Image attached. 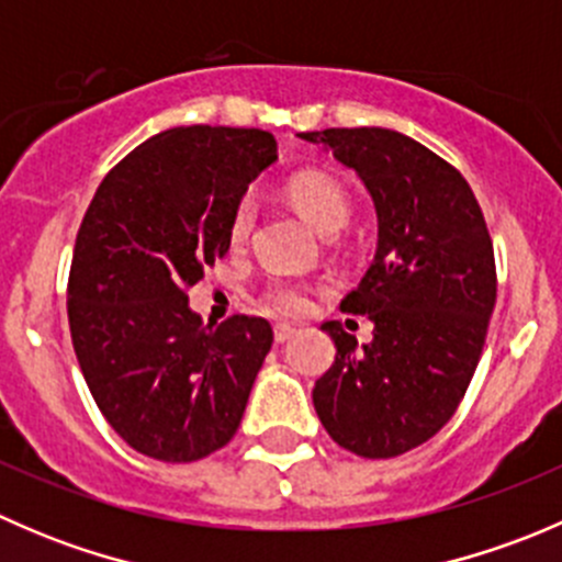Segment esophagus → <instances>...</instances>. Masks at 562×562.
<instances>
[{"label":"esophagus","mask_w":562,"mask_h":562,"mask_svg":"<svg viewBox=\"0 0 562 562\" xmlns=\"http://www.w3.org/2000/svg\"><path fill=\"white\" fill-rule=\"evenodd\" d=\"M293 334H296V328H293L291 323H277V326H274V339H277V342H288V339H291Z\"/></svg>","instance_id":"34e87169"}]
</instances>
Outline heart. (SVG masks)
Listing matches in <instances>:
<instances>
[{
	"mask_svg": "<svg viewBox=\"0 0 562 562\" xmlns=\"http://www.w3.org/2000/svg\"><path fill=\"white\" fill-rule=\"evenodd\" d=\"M288 195H291L293 206L304 214V220H307L315 231H321L323 236H334L337 231L345 228V223H348L350 201L348 195H345L342 184L334 181L331 176H296V179H291V184H288ZM255 214H258V209H255L252 198H241V201L236 203L228 225V236L234 245H245L247 236L252 234ZM263 299L274 313L282 315H302L307 313L310 304H313L310 288L293 280L269 282Z\"/></svg>",
	"mask_w": 562,
	"mask_h": 562,
	"instance_id": "b5f03b06",
	"label": "heart"
}]
</instances>
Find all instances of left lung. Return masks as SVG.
<instances>
[{"instance_id": "left-lung-1", "label": "left lung", "mask_w": 562, "mask_h": 562, "mask_svg": "<svg viewBox=\"0 0 562 562\" xmlns=\"http://www.w3.org/2000/svg\"><path fill=\"white\" fill-rule=\"evenodd\" d=\"M299 138L356 171L378 214V247L345 313L375 323L361 345L337 321L334 364L313 389L334 443L400 457L446 427L470 386L497 296L495 252L462 173L386 127H328Z\"/></svg>"}]
</instances>
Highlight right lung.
<instances>
[{
	"mask_svg": "<svg viewBox=\"0 0 562 562\" xmlns=\"http://www.w3.org/2000/svg\"><path fill=\"white\" fill-rule=\"evenodd\" d=\"M274 160L263 130L173 127L130 151L83 214L72 348L108 424L140 454L195 462L239 429L274 334L263 317L203 323L187 288L228 252L231 214Z\"/></svg>",
	"mask_w": 562,
	"mask_h": 562,
	"instance_id": "obj_1",
	"label": "right lung"
}]
</instances>
